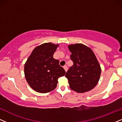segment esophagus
I'll use <instances>...</instances> for the list:
<instances>
[{"label": "esophagus", "instance_id": "1", "mask_svg": "<svg viewBox=\"0 0 122 122\" xmlns=\"http://www.w3.org/2000/svg\"><path fill=\"white\" fill-rule=\"evenodd\" d=\"M64 70H65V71L66 72L67 71V66H66V65H65V66H64Z\"/></svg>", "mask_w": 122, "mask_h": 122}]
</instances>
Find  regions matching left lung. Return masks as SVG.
Wrapping results in <instances>:
<instances>
[{
	"label": "left lung",
	"instance_id": "obj_1",
	"mask_svg": "<svg viewBox=\"0 0 122 122\" xmlns=\"http://www.w3.org/2000/svg\"><path fill=\"white\" fill-rule=\"evenodd\" d=\"M70 58L73 65L66 72L70 89L78 93L91 91L100 80L101 69L95 53L91 48L81 43L70 44Z\"/></svg>",
	"mask_w": 122,
	"mask_h": 122
}]
</instances>
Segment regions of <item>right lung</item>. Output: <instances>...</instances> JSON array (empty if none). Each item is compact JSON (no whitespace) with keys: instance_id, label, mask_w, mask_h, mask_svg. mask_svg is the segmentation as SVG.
<instances>
[{"instance_id":"add662e5","label":"right lung","mask_w":122,"mask_h":122,"mask_svg":"<svg viewBox=\"0 0 122 122\" xmlns=\"http://www.w3.org/2000/svg\"><path fill=\"white\" fill-rule=\"evenodd\" d=\"M59 44L43 43L32 51L24 66L26 80L30 87L39 93H47L56 88L59 77L66 72L53 58Z\"/></svg>"}]
</instances>
